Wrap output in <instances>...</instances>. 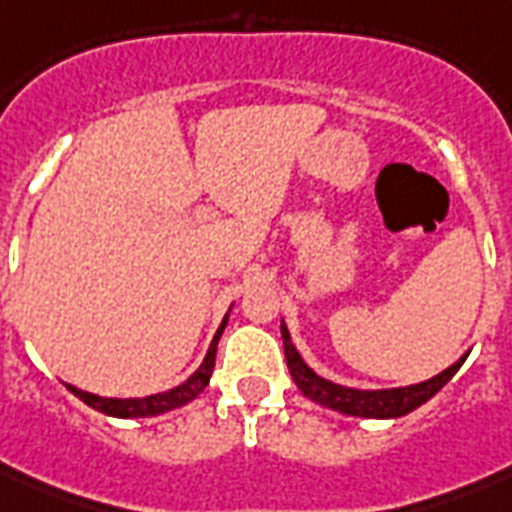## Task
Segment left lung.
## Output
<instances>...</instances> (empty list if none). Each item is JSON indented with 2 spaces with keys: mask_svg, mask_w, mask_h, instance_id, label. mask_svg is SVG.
<instances>
[{
  "mask_svg": "<svg viewBox=\"0 0 512 512\" xmlns=\"http://www.w3.org/2000/svg\"><path fill=\"white\" fill-rule=\"evenodd\" d=\"M281 340H284V356H287V366L292 380L297 382V388L303 390V396H308L311 401L321 406H329V409H337L342 414H350V417H401V414H409L412 409L422 406L428 398H433L438 390L444 388L446 382L452 380L457 369L462 366L465 356L452 364L446 372L436 374L425 382H417V385H409V388H393V390H356V388H342L335 382L324 380L319 374L305 366V361L300 358L297 348L289 340L287 327H281Z\"/></svg>",
  "mask_w": 512,
  "mask_h": 512,
  "instance_id": "8db88e82",
  "label": "left lung"
}]
</instances>
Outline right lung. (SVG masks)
Wrapping results in <instances>:
<instances>
[{
	"label": "right lung",
	"instance_id": "1",
	"mask_svg": "<svg viewBox=\"0 0 512 512\" xmlns=\"http://www.w3.org/2000/svg\"><path fill=\"white\" fill-rule=\"evenodd\" d=\"M225 324H228V316H225L220 329H217V335L215 340H212V345H209L204 364H201L183 385H177V388L164 390V393H156V396L146 398H103L92 396V393H84V390L74 388V385H68V390H71L76 398H82L87 406H92V409H98V412L103 414H111V417H156V414L170 412V409H177V406L193 401V398L199 396L201 390L209 385V377H212V369H215L217 340L223 335Z\"/></svg>",
	"mask_w": 512,
	"mask_h": 512
}]
</instances>
